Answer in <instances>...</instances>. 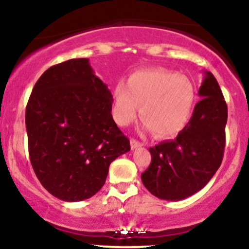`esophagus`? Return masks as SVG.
<instances>
[{
    "label": "esophagus",
    "instance_id": "34e87169",
    "mask_svg": "<svg viewBox=\"0 0 249 249\" xmlns=\"http://www.w3.org/2000/svg\"><path fill=\"white\" fill-rule=\"evenodd\" d=\"M130 142H131V147L132 148H137V147H141L142 146V142H139L138 141H136V139H133V138H131V141H130Z\"/></svg>",
    "mask_w": 249,
    "mask_h": 249
}]
</instances>
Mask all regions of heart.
<instances>
[{"instance_id":"heart-1","label":"heart","mask_w":249,"mask_h":249,"mask_svg":"<svg viewBox=\"0 0 249 249\" xmlns=\"http://www.w3.org/2000/svg\"><path fill=\"white\" fill-rule=\"evenodd\" d=\"M194 104V89L187 77L161 68L139 69L126 84L113 90L112 117L121 126L134 121L141 105L142 127L157 137H171L186 126Z\"/></svg>"}]
</instances>
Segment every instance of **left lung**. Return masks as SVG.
Segmentation results:
<instances>
[{
	"label": "left lung",
	"instance_id": "left-lung-1",
	"mask_svg": "<svg viewBox=\"0 0 249 249\" xmlns=\"http://www.w3.org/2000/svg\"><path fill=\"white\" fill-rule=\"evenodd\" d=\"M199 101L174 141L150 147L151 164L142 173L144 186L157 198L186 199L212 179L224 158L227 104L215 77L205 71Z\"/></svg>",
	"mask_w": 249,
	"mask_h": 249
}]
</instances>
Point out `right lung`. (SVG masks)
I'll return each mask as SVG.
<instances>
[{"label": "right lung", "mask_w": 249, "mask_h": 249, "mask_svg": "<svg viewBox=\"0 0 249 249\" xmlns=\"http://www.w3.org/2000/svg\"><path fill=\"white\" fill-rule=\"evenodd\" d=\"M111 110L110 90L88 58L53 65L36 82L25 108L28 148L36 177L53 196L91 198L111 162L130 151Z\"/></svg>", "instance_id": "obj_1"}]
</instances>
